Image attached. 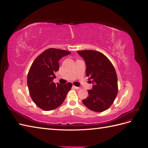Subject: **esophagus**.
Instances as JSON below:
<instances>
[{"mask_svg":"<svg viewBox=\"0 0 148 148\" xmlns=\"http://www.w3.org/2000/svg\"><path fill=\"white\" fill-rule=\"evenodd\" d=\"M73 88H74L76 89H80V88L77 87V86H73Z\"/></svg>","mask_w":148,"mask_h":148,"instance_id":"1","label":"esophagus"}]
</instances>
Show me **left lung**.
<instances>
[{
  "label": "left lung",
  "mask_w": 148,
  "mask_h": 148,
  "mask_svg": "<svg viewBox=\"0 0 148 148\" xmlns=\"http://www.w3.org/2000/svg\"><path fill=\"white\" fill-rule=\"evenodd\" d=\"M86 64V75L92 79V89L83 103L89 109L101 112L109 109L118 93L117 76L114 67L102 53L84 50L77 51Z\"/></svg>",
  "instance_id": "obj_1"
}]
</instances>
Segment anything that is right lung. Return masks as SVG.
<instances>
[{
	"label": "right lung",
	"instance_id": "1",
	"mask_svg": "<svg viewBox=\"0 0 148 148\" xmlns=\"http://www.w3.org/2000/svg\"><path fill=\"white\" fill-rule=\"evenodd\" d=\"M70 53L59 49H47L36 58L30 67L27 77L30 96L35 104L44 110L59 107L72 86L71 83L56 84L53 82L54 73L59 70V60Z\"/></svg>",
	"mask_w": 148,
	"mask_h": 148
}]
</instances>
